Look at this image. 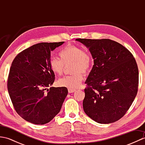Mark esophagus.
<instances>
[{"label":"esophagus","instance_id":"obj_1","mask_svg":"<svg viewBox=\"0 0 145 145\" xmlns=\"http://www.w3.org/2000/svg\"><path fill=\"white\" fill-rule=\"evenodd\" d=\"M68 91H69V93H73V92L75 91V89H69Z\"/></svg>","mask_w":145,"mask_h":145}]
</instances>
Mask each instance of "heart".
<instances>
[{
  "mask_svg": "<svg viewBox=\"0 0 145 145\" xmlns=\"http://www.w3.org/2000/svg\"><path fill=\"white\" fill-rule=\"evenodd\" d=\"M59 56L60 59L52 57L49 60V67L52 72L60 75L63 73L64 65L72 63V72L74 73L58 79V85L69 89L77 88L84 80V75L81 72H87L91 67V55L80 47L69 45L60 52Z\"/></svg>",
  "mask_w": 145,
  "mask_h": 145,
  "instance_id": "b5f03b06",
  "label": "heart"
}]
</instances>
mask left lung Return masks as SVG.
I'll list each match as a JSON object with an SVG mask.
<instances>
[{
	"label": "left lung",
	"instance_id": "obj_1",
	"mask_svg": "<svg viewBox=\"0 0 145 145\" xmlns=\"http://www.w3.org/2000/svg\"><path fill=\"white\" fill-rule=\"evenodd\" d=\"M90 52L94 65L86 80L84 110L95 121L108 124L118 120L137 96L138 69L133 55L110 39H77Z\"/></svg>",
	"mask_w": 145,
	"mask_h": 145
}]
</instances>
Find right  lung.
<instances>
[{"instance_id":"1","label":"right lung","mask_w":145,"mask_h":145,"mask_svg":"<svg viewBox=\"0 0 145 145\" xmlns=\"http://www.w3.org/2000/svg\"><path fill=\"white\" fill-rule=\"evenodd\" d=\"M63 43L35 44L18 54L12 61L7 82L9 96L17 113L32 123L50 121L60 112L68 94L66 87H50L55 74L48 65L51 51Z\"/></svg>"}]
</instances>
